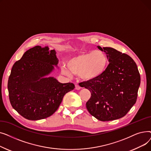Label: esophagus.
Wrapping results in <instances>:
<instances>
[{
	"label": "esophagus",
	"instance_id": "obj_1",
	"mask_svg": "<svg viewBox=\"0 0 151 151\" xmlns=\"http://www.w3.org/2000/svg\"><path fill=\"white\" fill-rule=\"evenodd\" d=\"M81 89V87L79 86L78 84H75V89H76V90H80Z\"/></svg>",
	"mask_w": 151,
	"mask_h": 151
}]
</instances>
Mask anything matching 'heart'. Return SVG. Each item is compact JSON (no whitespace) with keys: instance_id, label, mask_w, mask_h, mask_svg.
I'll return each mask as SVG.
<instances>
[{"instance_id":"obj_1","label":"heart","mask_w":151,"mask_h":151,"mask_svg":"<svg viewBox=\"0 0 151 151\" xmlns=\"http://www.w3.org/2000/svg\"><path fill=\"white\" fill-rule=\"evenodd\" d=\"M108 65V58L105 52H83L70 58L67 67L62 65V73L68 77L72 76V74L80 75L83 80L91 81L104 73Z\"/></svg>"}]
</instances>
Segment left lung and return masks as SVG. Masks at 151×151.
<instances>
[{
    "label": "left lung",
    "mask_w": 151,
    "mask_h": 151,
    "mask_svg": "<svg viewBox=\"0 0 151 151\" xmlns=\"http://www.w3.org/2000/svg\"><path fill=\"white\" fill-rule=\"evenodd\" d=\"M97 47L106 52L109 63L99 78L80 84L91 93L86 108L92 116L101 121L118 119L136 103L141 82L139 71L129 55L113 47Z\"/></svg>",
    "instance_id": "obj_1"
}]
</instances>
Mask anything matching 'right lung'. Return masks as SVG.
I'll use <instances>...</instances> for the list:
<instances>
[{
  "label": "right lung",
  "mask_w": 151,
  "mask_h": 151,
  "mask_svg": "<svg viewBox=\"0 0 151 151\" xmlns=\"http://www.w3.org/2000/svg\"><path fill=\"white\" fill-rule=\"evenodd\" d=\"M54 50L36 46L27 50L13 65L8 81L12 107L28 120L50 117L58 109L63 96L75 88L49 75L58 67Z\"/></svg>",
  "instance_id": "obj_1"
}]
</instances>
